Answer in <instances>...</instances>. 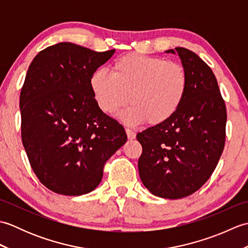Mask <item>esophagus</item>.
<instances>
[{
	"mask_svg": "<svg viewBox=\"0 0 248 248\" xmlns=\"http://www.w3.org/2000/svg\"><path fill=\"white\" fill-rule=\"evenodd\" d=\"M125 133H127V136H128L129 140H134L135 139L136 133L134 132V131L131 130V129H129V128L125 129Z\"/></svg>",
	"mask_w": 248,
	"mask_h": 248,
	"instance_id": "34e87169",
	"label": "esophagus"
}]
</instances>
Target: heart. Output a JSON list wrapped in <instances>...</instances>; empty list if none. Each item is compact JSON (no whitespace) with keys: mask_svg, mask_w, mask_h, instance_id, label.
Segmentation results:
<instances>
[{"mask_svg":"<svg viewBox=\"0 0 248 248\" xmlns=\"http://www.w3.org/2000/svg\"><path fill=\"white\" fill-rule=\"evenodd\" d=\"M89 82L105 114H116L129 100L131 105L120 114L128 124H165L180 109L188 88L187 72L181 64L138 53L119 57L110 72L94 70Z\"/></svg>","mask_w":248,"mask_h":248,"instance_id":"b5f03b06","label":"heart"}]
</instances>
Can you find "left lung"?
<instances>
[{
  "instance_id": "1",
  "label": "left lung",
  "mask_w": 248,
  "mask_h": 248,
  "mask_svg": "<svg viewBox=\"0 0 248 248\" xmlns=\"http://www.w3.org/2000/svg\"><path fill=\"white\" fill-rule=\"evenodd\" d=\"M188 77L186 99L165 124L138 133L143 147L140 180L155 196L179 199L192 195L211 177L225 146V101L213 71L194 52L178 46Z\"/></svg>"
}]
</instances>
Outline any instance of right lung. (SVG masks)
Masks as SVG:
<instances>
[{"instance_id": "obj_1", "label": "right lung", "mask_w": 248, "mask_h": 248, "mask_svg": "<svg viewBox=\"0 0 248 248\" xmlns=\"http://www.w3.org/2000/svg\"><path fill=\"white\" fill-rule=\"evenodd\" d=\"M114 53L60 43L31 62L20 93L21 138L31 170L52 192L93 191L105 162L127 141L123 125L99 108L89 82Z\"/></svg>"}]
</instances>
